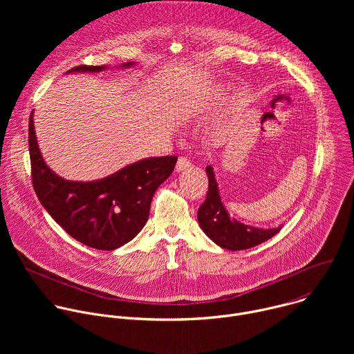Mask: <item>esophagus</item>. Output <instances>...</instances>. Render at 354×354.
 <instances>
[{
	"label": "esophagus",
	"mask_w": 354,
	"mask_h": 354,
	"mask_svg": "<svg viewBox=\"0 0 354 354\" xmlns=\"http://www.w3.org/2000/svg\"><path fill=\"white\" fill-rule=\"evenodd\" d=\"M190 160L187 157H179L178 158V162H176V171L180 172V171H186L189 167H190Z\"/></svg>",
	"instance_id": "34e87169"
}]
</instances>
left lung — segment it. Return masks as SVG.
Listing matches in <instances>:
<instances>
[{
	"label": "left lung",
	"instance_id": "obj_1",
	"mask_svg": "<svg viewBox=\"0 0 354 354\" xmlns=\"http://www.w3.org/2000/svg\"><path fill=\"white\" fill-rule=\"evenodd\" d=\"M206 172L209 176V190L203 205L197 210V220L206 235L218 246L230 250L249 249L270 239L281 230V227L269 230L255 228L232 220L221 203L213 168L207 167Z\"/></svg>",
	"mask_w": 354,
	"mask_h": 354
}]
</instances>
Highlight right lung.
<instances>
[{
	"mask_svg": "<svg viewBox=\"0 0 354 354\" xmlns=\"http://www.w3.org/2000/svg\"><path fill=\"white\" fill-rule=\"evenodd\" d=\"M104 68L105 66L84 64L68 73H95ZM32 116L33 112L29 118L30 176L41 206L68 235L86 246L113 250L131 241L145 225L151 200L172 174L178 157L142 160L95 182H70L44 164Z\"/></svg>",
	"mask_w": 354,
	"mask_h": 354,
	"instance_id": "right-lung-1",
	"label": "right lung"
}]
</instances>
